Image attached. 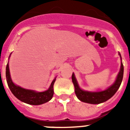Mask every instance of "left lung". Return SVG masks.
<instances>
[{
	"label": "left lung",
	"instance_id": "obj_1",
	"mask_svg": "<svg viewBox=\"0 0 130 130\" xmlns=\"http://www.w3.org/2000/svg\"><path fill=\"white\" fill-rule=\"evenodd\" d=\"M119 55L121 59V66H120V71L117 75L114 83L109 87L107 88L105 90H99V91L96 92L87 91V90H83L79 87V84L75 78V74L73 73L72 76V82H73V85L75 87V94L79 100L85 102V103H88V104H99L106 102L117 92L121 85L124 74V66L122 62V57L120 53H119Z\"/></svg>",
	"mask_w": 130,
	"mask_h": 130
}]
</instances>
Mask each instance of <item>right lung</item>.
Segmentation results:
<instances>
[{"instance_id":"1","label":"right lung","mask_w":130,"mask_h":130,"mask_svg":"<svg viewBox=\"0 0 130 130\" xmlns=\"http://www.w3.org/2000/svg\"><path fill=\"white\" fill-rule=\"evenodd\" d=\"M11 54L9 56V58ZM6 77L8 85L12 94L18 100L24 103H26L29 105H38L45 104L52 99L54 94L53 85L56 80V77L53 79L51 85L47 90H45L43 92H37L36 90L26 89V88L21 87L20 86L16 85L15 84L13 83L10 76L8 62L6 68Z\"/></svg>"}]
</instances>
